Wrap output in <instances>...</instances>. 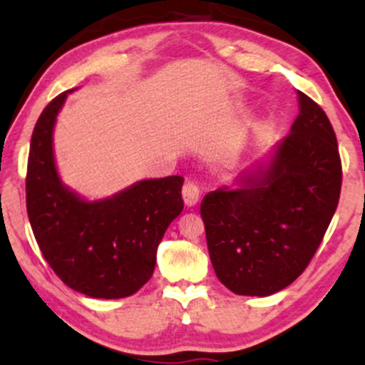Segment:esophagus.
<instances>
[{
  "instance_id": "obj_1",
  "label": "esophagus",
  "mask_w": 365,
  "mask_h": 365,
  "mask_svg": "<svg viewBox=\"0 0 365 365\" xmlns=\"http://www.w3.org/2000/svg\"><path fill=\"white\" fill-rule=\"evenodd\" d=\"M182 195L187 206H195V204L199 202V197H200L199 183H197L195 180H187L185 185L182 188Z\"/></svg>"
}]
</instances>
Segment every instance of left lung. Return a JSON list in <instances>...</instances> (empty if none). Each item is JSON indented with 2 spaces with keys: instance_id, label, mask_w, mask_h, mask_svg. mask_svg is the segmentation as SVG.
Returning a JSON list of instances; mask_svg holds the SVG:
<instances>
[{
  "instance_id": "8db88e82",
  "label": "left lung",
  "mask_w": 365,
  "mask_h": 365,
  "mask_svg": "<svg viewBox=\"0 0 365 365\" xmlns=\"http://www.w3.org/2000/svg\"><path fill=\"white\" fill-rule=\"evenodd\" d=\"M300 113L267 170L238 190L204 195L200 216L212 267L237 295L266 297L295 282L319 249L341 190L329 118L299 91Z\"/></svg>"
}]
</instances>
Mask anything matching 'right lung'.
<instances>
[{
    "label": "right lung",
    "mask_w": 365,
    "mask_h": 365,
    "mask_svg": "<svg viewBox=\"0 0 365 365\" xmlns=\"http://www.w3.org/2000/svg\"><path fill=\"white\" fill-rule=\"evenodd\" d=\"M66 92L37 120L29 150L25 199L41 252L66 287L94 299H123L149 282L166 228L183 209L182 177L144 180L99 202L61 185L53 127Z\"/></svg>",
    "instance_id": "obj_1"
}]
</instances>
